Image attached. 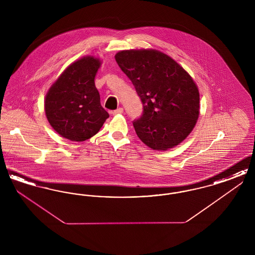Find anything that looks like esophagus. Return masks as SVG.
<instances>
[{
  "mask_svg": "<svg viewBox=\"0 0 255 255\" xmlns=\"http://www.w3.org/2000/svg\"><path fill=\"white\" fill-rule=\"evenodd\" d=\"M123 113V109L122 108H119V109L115 110L114 112H112V114L114 115V116H116V115H121Z\"/></svg>",
  "mask_w": 255,
  "mask_h": 255,
  "instance_id": "obj_1",
  "label": "esophagus"
}]
</instances>
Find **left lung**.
I'll return each mask as SVG.
<instances>
[{"instance_id":"left-lung-1","label":"left lung","mask_w":255,"mask_h":255,"mask_svg":"<svg viewBox=\"0 0 255 255\" xmlns=\"http://www.w3.org/2000/svg\"><path fill=\"white\" fill-rule=\"evenodd\" d=\"M115 58L142 102L143 113L133 122L137 136L158 151L180 144L200 114V95L192 77L156 49L122 50Z\"/></svg>"}]
</instances>
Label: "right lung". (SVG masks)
I'll return each mask as SVG.
<instances>
[{"instance_id":"add662e5","label":"right lung","mask_w":255,"mask_h":255,"mask_svg":"<svg viewBox=\"0 0 255 255\" xmlns=\"http://www.w3.org/2000/svg\"><path fill=\"white\" fill-rule=\"evenodd\" d=\"M101 62L86 56L71 64L49 88L45 112L61 136L84 141L100 130L109 114L100 104L95 77Z\"/></svg>"}]
</instances>
